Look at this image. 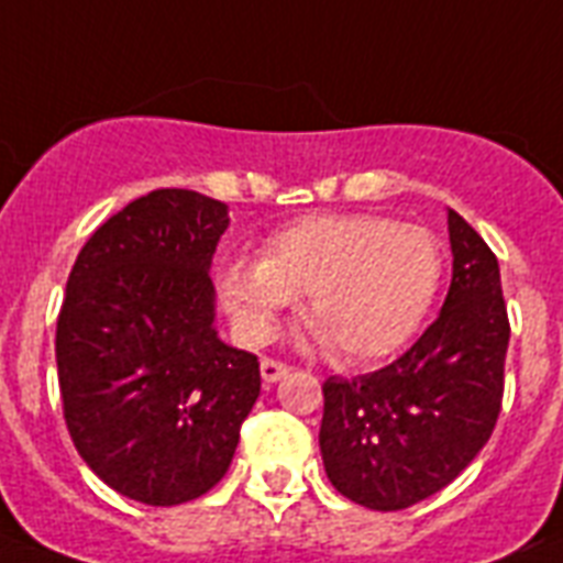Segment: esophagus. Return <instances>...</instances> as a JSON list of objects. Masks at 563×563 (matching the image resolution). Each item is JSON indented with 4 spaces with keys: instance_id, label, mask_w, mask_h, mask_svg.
<instances>
[{
    "instance_id": "34e87169",
    "label": "esophagus",
    "mask_w": 563,
    "mask_h": 563,
    "mask_svg": "<svg viewBox=\"0 0 563 563\" xmlns=\"http://www.w3.org/2000/svg\"><path fill=\"white\" fill-rule=\"evenodd\" d=\"M260 374H263L265 383H277V379H283V376L289 374V368L277 360H263L260 362Z\"/></svg>"
}]
</instances>
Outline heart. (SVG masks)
Listing matches in <instances>:
<instances>
[{
    "instance_id": "heart-1",
    "label": "heart",
    "mask_w": 563,
    "mask_h": 563,
    "mask_svg": "<svg viewBox=\"0 0 563 563\" xmlns=\"http://www.w3.org/2000/svg\"><path fill=\"white\" fill-rule=\"evenodd\" d=\"M444 254L435 233L379 216H312L277 230L263 260L230 256L216 286L247 342H268L277 318L303 298L316 339L339 362L391 356L435 303Z\"/></svg>"
}]
</instances>
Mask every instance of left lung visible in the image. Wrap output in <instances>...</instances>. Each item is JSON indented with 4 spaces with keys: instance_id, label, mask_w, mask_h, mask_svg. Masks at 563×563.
Instances as JSON below:
<instances>
[{
    "instance_id": "1",
    "label": "left lung",
    "mask_w": 563,
    "mask_h": 563,
    "mask_svg": "<svg viewBox=\"0 0 563 563\" xmlns=\"http://www.w3.org/2000/svg\"><path fill=\"white\" fill-rule=\"evenodd\" d=\"M446 230L453 280L441 316L391 365L324 383V471L339 494L374 511L446 488L497 427L511 335L499 263L455 210Z\"/></svg>"
}]
</instances>
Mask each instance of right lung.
Instances as JSON below:
<instances>
[{"instance_id":"1","label":"right lung","mask_w":563,"mask_h":563,"mask_svg":"<svg viewBox=\"0 0 563 563\" xmlns=\"http://www.w3.org/2000/svg\"><path fill=\"white\" fill-rule=\"evenodd\" d=\"M228 203L154 189L75 260L57 316V383L75 450L104 485L180 506L228 473L260 362L216 330L210 263Z\"/></svg>"}]
</instances>
